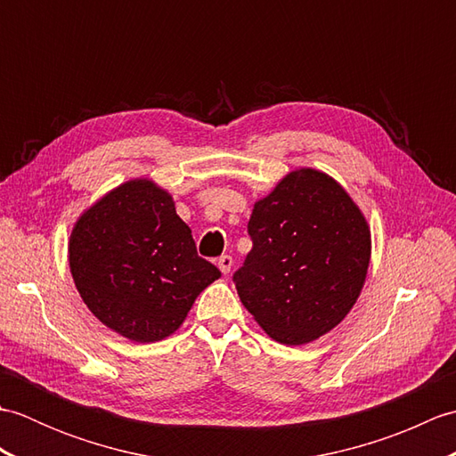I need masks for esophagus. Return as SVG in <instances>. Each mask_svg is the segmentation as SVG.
Segmentation results:
<instances>
[{
    "label": "esophagus",
    "instance_id": "obj_1",
    "mask_svg": "<svg viewBox=\"0 0 456 456\" xmlns=\"http://www.w3.org/2000/svg\"><path fill=\"white\" fill-rule=\"evenodd\" d=\"M217 266H219V270L223 274H227L229 270H231V266H233V258H231L229 255H223L219 260H217Z\"/></svg>",
    "mask_w": 456,
    "mask_h": 456
}]
</instances>
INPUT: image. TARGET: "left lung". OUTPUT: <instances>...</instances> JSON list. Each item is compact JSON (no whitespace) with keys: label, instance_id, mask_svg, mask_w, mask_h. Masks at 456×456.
<instances>
[{"label":"left lung","instance_id":"obj_1","mask_svg":"<svg viewBox=\"0 0 456 456\" xmlns=\"http://www.w3.org/2000/svg\"><path fill=\"white\" fill-rule=\"evenodd\" d=\"M248 235L235 288L274 341L305 345L343 322L364 286L370 227L341 183L315 168L286 174L255 203Z\"/></svg>","mask_w":456,"mask_h":456}]
</instances>
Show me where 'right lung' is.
I'll use <instances>...</instances> for the list:
<instances>
[{
    "label": "right lung",
    "mask_w": 456,
    "mask_h": 456,
    "mask_svg": "<svg viewBox=\"0 0 456 456\" xmlns=\"http://www.w3.org/2000/svg\"><path fill=\"white\" fill-rule=\"evenodd\" d=\"M68 263L90 312L134 343L172 335L221 276L198 256L170 193L149 178L121 183L82 213Z\"/></svg>",
    "instance_id": "1"
}]
</instances>
